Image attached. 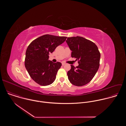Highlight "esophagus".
<instances>
[{
  "label": "esophagus",
  "instance_id": "obj_1",
  "mask_svg": "<svg viewBox=\"0 0 126 126\" xmlns=\"http://www.w3.org/2000/svg\"><path fill=\"white\" fill-rule=\"evenodd\" d=\"M65 64H65V63H62V65L63 66H64Z\"/></svg>",
  "mask_w": 126,
  "mask_h": 126
}]
</instances>
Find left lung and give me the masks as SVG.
I'll list each match as a JSON object with an SVG mask.
<instances>
[{
    "instance_id": "8db88e82",
    "label": "left lung",
    "mask_w": 126,
    "mask_h": 126,
    "mask_svg": "<svg viewBox=\"0 0 126 126\" xmlns=\"http://www.w3.org/2000/svg\"><path fill=\"white\" fill-rule=\"evenodd\" d=\"M72 51L71 57L76 58L79 65H71L68 71L69 81L73 85L82 86L90 82L99 69L100 53L97 45L82 37H68L66 40Z\"/></svg>"
}]
</instances>
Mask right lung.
Returning a JSON list of instances; mask_svg holds the SVG:
<instances>
[{"mask_svg":"<svg viewBox=\"0 0 126 126\" xmlns=\"http://www.w3.org/2000/svg\"><path fill=\"white\" fill-rule=\"evenodd\" d=\"M67 37L46 34L34 40L28 46L25 66L31 78L41 86H47L55 81L62 64L49 60V54L62 44Z\"/></svg>","mask_w":126,"mask_h":126,"instance_id":"obj_1","label":"right lung"}]
</instances>
